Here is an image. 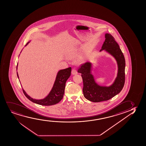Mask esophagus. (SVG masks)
<instances>
[{"instance_id": "1", "label": "esophagus", "mask_w": 146, "mask_h": 146, "mask_svg": "<svg viewBox=\"0 0 146 146\" xmlns=\"http://www.w3.org/2000/svg\"><path fill=\"white\" fill-rule=\"evenodd\" d=\"M72 75H76V74H78V72L76 70L73 69L72 70Z\"/></svg>"}]
</instances>
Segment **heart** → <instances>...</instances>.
<instances>
[{
	"instance_id": "b5f03b06",
	"label": "heart",
	"mask_w": 146,
	"mask_h": 146,
	"mask_svg": "<svg viewBox=\"0 0 146 146\" xmlns=\"http://www.w3.org/2000/svg\"><path fill=\"white\" fill-rule=\"evenodd\" d=\"M81 50L79 51H70L67 53V56L68 58L72 59H76L79 56L81 53Z\"/></svg>"
}]
</instances>
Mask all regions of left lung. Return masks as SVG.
I'll return each instance as SVG.
<instances>
[{
  "instance_id": "obj_1",
  "label": "left lung",
  "mask_w": 146,
  "mask_h": 146,
  "mask_svg": "<svg viewBox=\"0 0 146 146\" xmlns=\"http://www.w3.org/2000/svg\"><path fill=\"white\" fill-rule=\"evenodd\" d=\"M105 41L100 52L104 51L115 58L117 65L116 77L110 86H102L96 82L92 74L93 64L88 62L82 65L78 70L81 74L83 82V95L93 102L107 101L118 94L123 88L125 82V61L117 43L111 34L106 33Z\"/></svg>"
}]
</instances>
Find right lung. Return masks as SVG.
I'll return each mask as SVG.
<instances>
[{
	"instance_id": "obj_1",
	"label": "right lung",
	"mask_w": 146,
	"mask_h": 146,
	"mask_svg": "<svg viewBox=\"0 0 146 146\" xmlns=\"http://www.w3.org/2000/svg\"><path fill=\"white\" fill-rule=\"evenodd\" d=\"M30 41H29L25 46H27L30 42ZM18 64H17V70L18 68ZM71 71H72V68L70 67L59 70L58 72L57 76L56 77L55 80L54 81L53 86L51 90L50 91V92L49 93V94L43 99L37 100V99L31 98V96H29L26 92V91L24 90V89L23 88V92L28 99H29L30 101H31L35 103L42 106H51L55 105L56 104L58 103L59 102L63 99V96L65 93L66 83V80L70 76ZM17 76L19 80L18 72H17Z\"/></svg>"
}]
</instances>
